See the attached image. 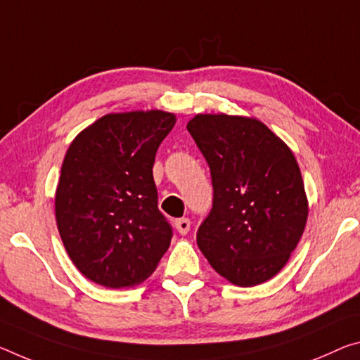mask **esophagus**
<instances>
[{"label":"esophagus","mask_w":360,"mask_h":360,"mask_svg":"<svg viewBox=\"0 0 360 360\" xmlns=\"http://www.w3.org/2000/svg\"><path fill=\"white\" fill-rule=\"evenodd\" d=\"M174 227H176V231L181 233V236H186V233L191 231V221L187 219V218L176 219L174 221Z\"/></svg>","instance_id":"34e87169"}]
</instances>
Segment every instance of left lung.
I'll return each instance as SVG.
<instances>
[{
  "label": "left lung",
  "instance_id": "left-lung-1",
  "mask_svg": "<svg viewBox=\"0 0 360 360\" xmlns=\"http://www.w3.org/2000/svg\"><path fill=\"white\" fill-rule=\"evenodd\" d=\"M187 131L207 160L213 207L197 231L210 264L253 287L287 264L303 236L307 200L295 155L255 118L197 115Z\"/></svg>",
  "mask_w": 360,
  "mask_h": 360
}]
</instances>
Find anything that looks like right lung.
Returning a JSON list of instances; mask_svg holds the SVG:
<instances>
[{"label":"right lung","instance_id":"1","mask_svg":"<svg viewBox=\"0 0 360 360\" xmlns=\"http://www.w3.org/2000/svg\"><path fill=\"white\" fill-rule=\"evenodd\" d=\"M173 113H112L68 147L56 192L57 229L89 281L131 287L155 271L173 237L158 210L153 162L173 129Z\"/></svg>","mask_w":360,"mask_h":360}]
</instances>
